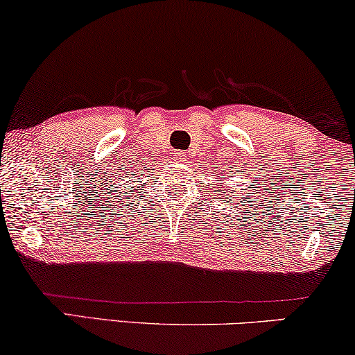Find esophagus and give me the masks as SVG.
Here are the masks:
<instances>
[{
    "instance_id": "obj_1",
    "label": "esophagus",
    "mask_w": 355,
    "mask_h": 355,
    "mask_svg": "<svg viewBox=\"0 0 355 355\" xmlns=\"http://www.w3.org/2000/svg\"><path fill=\"white\" fill-rule=\"evenodd\" d=\"M173 159H175L177 162H183L184 159H187V153L182 151V149H178V151L173 153Z\"/></svg>"
}]
</instances>
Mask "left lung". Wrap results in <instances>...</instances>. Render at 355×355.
I'll list each match as a JSON object with an SVG mask.
<instances>
[{
	"label": "left lung",
	"mask_w": 355,
	"mask_h": 355,
	"mask_svg": "<svg viewBox=\"0 0 355 355\" xmlns=\"http://www.w3.org/2000/svg\"><path fill=\"white\" fill-rule=\"evenodd\" d=\"M222 180H223V177H222V178H220V182H222ZM220 187H222V183H220ZM217 191H218V189H217Z\"/></svg>",
	"instance_id": "1"
}]
</instances>
